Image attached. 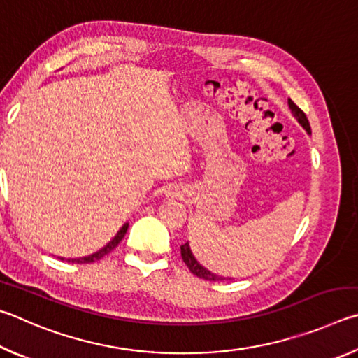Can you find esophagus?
Here are the masks:
<instances>
[{"label": "esophagus", "mask_w": 358, "mask_h": 358, "mask_svg": "<svg viewBox=\"0 0 358 358\" xmlns=\"http://www.w3.org/2000/svg\"><path fill=\"white\" fill-rule=\"evenodd\" d=\"M174 196H179V195H178V193H176V192H173V198H174Z\"/></svg>", "instance_id": "esophagus-1"}]
</instances>
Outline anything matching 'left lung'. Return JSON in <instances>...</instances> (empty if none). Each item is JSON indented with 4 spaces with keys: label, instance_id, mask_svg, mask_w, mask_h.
<instances>
[{
    "label": "left lung",
    "instance_id": "obj_1",
    "mask_svg": "<svg viewBox=\"0 0 358 358\" xmlns=\"http://www.w3.org/2000/svg\"><path fill=\"white\" fill-rule=\"evenodd\" d=\"M287 103H289V108L292 111V115L296 116L297 121L302 124V127L308 131V134H311V127H310V122H308V117H306L305 113L299 108V106L292 102V100L289 99L287 100ZM180 256H182V259L185 262V266L190 268V272L193 275H196L198 278H203V280H208V281H220V280H224L222 277H218V275L209 272L208 268H204L199 262L195 259V256H193L192 250H190V245L189 242H185L184 245H180Z\"/></svg>",
    "mask_w": 358,
    "mask_h": 358
}]
</instances>
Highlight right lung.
<instances>
[{
	"instance_id": "1",
	"label": "right lung",
	"mask_w": 358,
	"mask_h": 358,
	"mask_svg": "<svg viewBox=\"0 0 358 358\" xmlns=\"http://www.w3.org/2000/svg\"><path fill=\"white\" fill-rule=\"evenodd\" d=\"M127 228H129V223H125L124 227L119 229V233L115 236V239H113L108 245H105L102 250H99L97 253H94L91 256H86V258H77V259H67L69 262H77V264H90V262H94V261H99L102 259L105 255H108L110 252H113L117 247V243L121 242L124 239L125 233H127ZM62 261H64V258H61Z\"/></svg>"
}]
</instances>
